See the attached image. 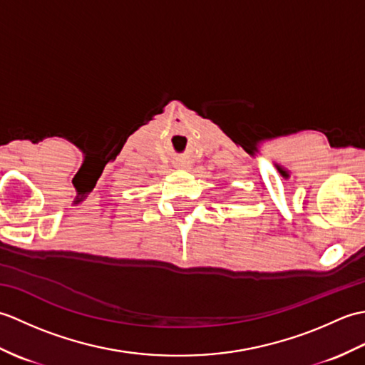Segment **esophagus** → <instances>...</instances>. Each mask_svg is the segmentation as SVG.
Instances as JSON below:
<instances>
[{
	"instance_id": "1",
	"label": "esophagus",
	"mask_w": 365,
	"mask_h": 365,
	"mask_svg": "<svg viewBox=\"0 0 365 365\" xmlns=\"http://www.w3.org/2000/svg\"><path fill=\"white\" fill-rule=\"evenodd\" d=\"M178 168H185V163H178Z\"/></svg>"
}]
</instances>
